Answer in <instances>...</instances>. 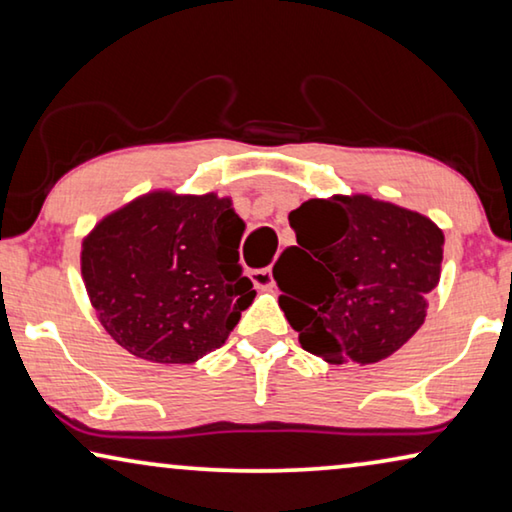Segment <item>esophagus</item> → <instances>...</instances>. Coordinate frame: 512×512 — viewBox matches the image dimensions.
<instances>
[{"label": "esophagus", "instance_id": "34e87169", "mask_svg": "<svg viewBox=\"0 0 512 512\" xmlns=\"http://www.w3.org/2000/svg\"><path fill=\"white\" fill-rule=\"evenodd\" d=\"M250 280H253V285L257 289H271L273 285H276V280H273V271L271 266H266V269H257L250 273Z\"/></svg>", "mask_w": 512, "mask_h": 512}]
</instances>
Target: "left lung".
<instances>
[{
  "instance_id": "left-lung-1",
  "label": "left lung",
  "mask_w": 512,
  "mask_h": 512,
  "mask_svg": "<svg viewBox=\"0 0 512 512\" xmlns=\"http://www.w3.org/2000/svg\"><path fill=\"white\" fill-rule=\"evenodd\" d=\"M289 225L299 246L280 255L273 278L305 352L368 365L421 329L444 259L430 218L356 193L303 202Z\"/></svg>"
}]
</instances>
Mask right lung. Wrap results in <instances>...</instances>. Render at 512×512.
<instances>
[{
  "instance_id": "add662e5",
  "label": "right lung",
  "mask_w": 512,
  "mask_h": 512,
  "mask_svg": "<svg viewBox=\"0 0 512 512\" xmlns=\"http://www.w3.org/2000/svg\"><path fill=\"white\" fill-rule=\"evenodd\" d=\"M232 197L149 190L82 239V280L112 340L151 363H195L223 347L255 299Z\"/></svg>"
}]
</instances>
